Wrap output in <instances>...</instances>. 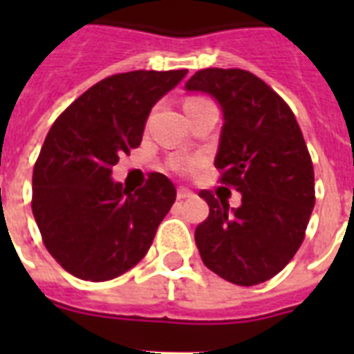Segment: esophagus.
Returning a JSON list of instances; mask_svg holds the SVG:
<instances>
[{
	"label": "esophagus",
	"instance_id": "obj_1",
	"mask_svg": "<svg viewBox=\"0 0 354 354\" xmlns=\"http://www.w3.org/2000/svg\"><path fill=\"white\" fill-rule=\"evenodd\" d=\"M176 196H178V200H187V198H194V193L185 187H180L178 189Z\"/></svg>",
	"mask_w": 354,
	"mask_h": 354
}]
</instances>
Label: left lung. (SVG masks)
I'll return each mask as SVG.
<instances>
[{
	"instance_id": "obj_1",
	"label": "left lung",
	"mask_w": 354,
	"mask_h": 354,
	"mask_svg": "<svg viewBox=\"0 0 354 354\" xmlns=\"http://www.w3.org/2000/svg\"><path fill=\"white\" fill-rule=\"evenodd\" d=\"M222 110L215 167L241 193L230 207L209 191V216L194 232L211 272L241 286L279 274L299 250L314 209V169L294 113L268 84L244 69L209 68L185 82Z\"/></svg>"
}]
</instances>
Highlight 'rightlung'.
<instances>
[{"instance_id": "right-lung-1", "label": "right lung", "mask_w": 354, "mask_h": 354, "mask_svg": "<svg viewBox=\"0 0 354 354\" xmlns=\"http://www.w3.org/2000/svg\"><path fill=\"white\" fill-rule=\"evenodd\" d=\"M187 69L130 71L97 82L55 121L32 171V215L47 252L84 281H108L147 255L176 200L167 176L128 191L112 178L139 147L150 110Z\"/></svg>"}]
</instances>
